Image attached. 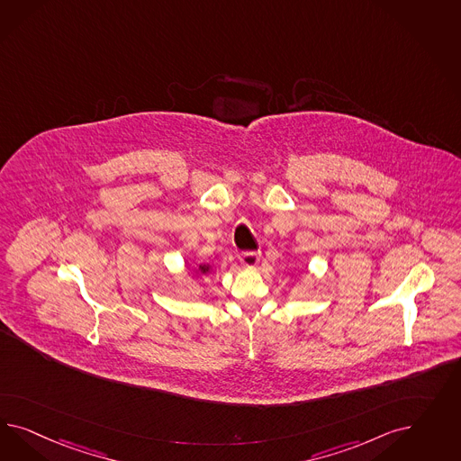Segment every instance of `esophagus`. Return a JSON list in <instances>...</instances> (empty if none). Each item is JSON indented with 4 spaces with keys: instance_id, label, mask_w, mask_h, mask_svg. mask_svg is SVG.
<instances>
[{
    "instance_id": "34e87169",
    "label": "esophagus",
    "mask_w": 461,
    "mask_h": 461,
    "mask_svg": "<svg viewBox=\"0 0 461 461\" xmlns=\"http://www.w3.org/2000/svg\"><path fill=\"white\" fill-rule=\"evenodd\" d=\"M260 260V255L257 251H243L240 253V262L245 267H255Z\"/></svg>"
}]
</instances>
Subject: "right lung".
Segmentation results:
<instances>
[{"label":"right lung","instance_id":"obj_1","mask_svg":"<svg viewBox=\"0 0 461 461\" xmlns=\"http://www.w3.org/2000/svg\"><path fill=\"white\" fill-rule=\"evenodd\" d=\"M199 268H201V270H203V272H206V270H208V267H206V266H201V267H199Z\"/></svg>","mask_w":461,"mask_h":461}]
</instances>
